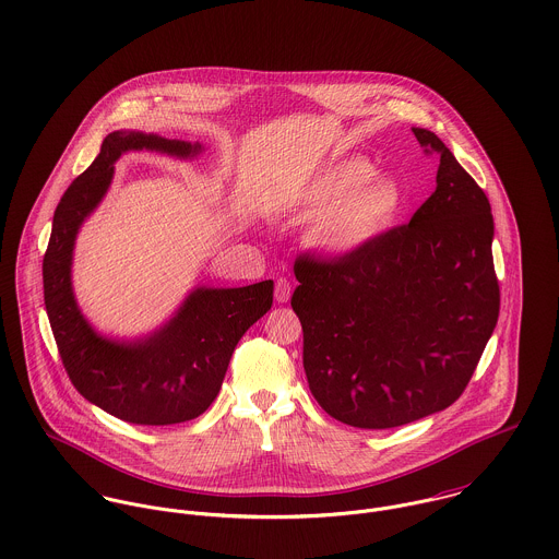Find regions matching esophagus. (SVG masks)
<instances>
[{
  "instance_id": "esophagus-1",
  "label": "esophagus",
  "mask_w": 559,
  "mask_h": 559,
  "mask_svg": "<svg viewBox=\"0 0 559 559\" xmlns=\"http://www.w3.org/2000/svg\"><path fill=\"white\" fill-rule=\"evenodd\" d=\"M274 296H276V302L285 305V302L292 298V283H289L287 278H278V281H276Z\"/></svg>"
}]
</instances>
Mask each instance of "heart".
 Instances as JSON below:
<instances>
[{"mask_svg": "<svg viewBox=\"0 0 559 559\" xmlns=\"http://www.w3.org/2000/svg\"><path fill=\"white\" fill-rule=\"evenodd\" d=\"M296 207L313 214L309 239L324 252L352 254L384 237L402 216V188L373 173L367 159L349 157L320 168L294 194Z\"/></svg>", "mask_w": 559, "mask_h": 559, "instance_id": "heart-1", "label": "heart"}]
</instances>
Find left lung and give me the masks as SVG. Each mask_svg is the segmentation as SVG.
I'll list each match as a JSON object with an SVG mask.
<instances>
[{
  "label": "left lung",
  "mask_w": 559,
  "mask_h": 559,
  "mask_svg": "<svg viewBox=\"0 0 559 559\" xmlns=\"http://www.w3.org/2000/svg\"><path fill=\"white\" fill-rule=\"evenodd\" d=\"M413 133L441 164L411 223L358 252L294 265L309 389L336 421L365 430L451 406L499 318L490 203L437 133Z\"/></svg>",
  "instance_id": "obj_1"
}]
</instances>
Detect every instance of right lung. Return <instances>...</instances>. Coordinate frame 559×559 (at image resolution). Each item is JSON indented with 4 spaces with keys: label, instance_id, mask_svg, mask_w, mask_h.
Instances as JSON below:
<instances>
[{
    "label": "right lung",
    "instance_id": "1",
    "mask_svg": "<svg viewBox=\"0 0 559 559\" xmlns=\"http://www.w3.org/2000/svg\"><path fill=\"white\" fill-rule=\"evenodd\" d=\"M153 151L194 159L199 142L120 129L60 199L43 259L45 309L73 386L116 419L135 426H173L203 415L221 393L233 349L272 307L274 283L194 287L168 322L148 335H102L84 318L71 281L75 239L110 190L122 153Z\"/></svg>",
    "mask_w": 559,
    "mask_h": 559
}]
</instances>
